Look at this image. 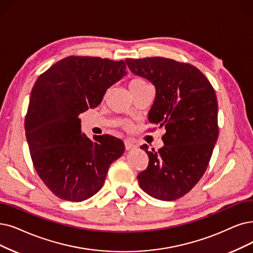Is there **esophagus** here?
I'll list each match as a JSON object with an SVG mask.
<instances>
[{
  "instance_id": "34e87169",
  "label": "esophagus",
  "mask_w": 253,
  "mask_h": 253,
  "mask_svg": "<svg viewBox=\"0 0 253 253\" xmlns=\"http://www.w3.org/2000/svg\"><path fill=\"white\" fill-rule=\"evenodd\" d=\"M125 146H126V150L134 149V148L137 147L136 144L134 143V141L130 140V139H126V140L125 141Z\"/></svg>"
}]
</instances>
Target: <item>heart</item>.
<instances>
[{"mask_svg": "<svg viewBox=\"0 0 253 253\" xmlns=\"http://www.w3.org/2000/svg\"><path fill=\"white\" fill-rule=\"evenodd\" d=\"M141 84H146V82L141 79H136V80H133L129 85H141Z\"/></svg>", "mask_w": 253, "mask_h": 253, "instance_id": "1", "label": "heart"}]
</instances>
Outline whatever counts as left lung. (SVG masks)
I'll return each mask as SVG.
<instances>
[{
	"instance_id": "8db88e82",
	"label": "left lung",
	"mask_w": 253,
	"mask_h": 253,
	"mask_svg": "<svg viewBox=\"0 0 253 253\" xmlns=\"http://www.w3.org/2000/svg\"><path fill=\"white\" fill-rule=\"evenodd\" d=\"M126 62L134 75L155 86L148 120L166 130L159 151L141 146L149 162L138 174V183L151 197L175 200L198 183L213 154L219 133L215 90L199 69L188 63L162 57Z\"/></svg>"
}]
</instances>
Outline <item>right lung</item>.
<instances>
[{"label": "right lung", "mask_w": 253, "mask_h": 253, "mask_svg": "<svg viewBox=\"0 0 253 253\" xmlns=\"http://www.w3.org/2000/svg\"><path fill=\"white\" fill-rule=\"evenodd\" d=\"M125 61L70 56L39 76L25 120L30 154L39 177L59 198L80 203L102 189L123 141L81 133L82 114L126 76Z\"/></svg>", "instance_id": "obj_1"}]
</instances>
